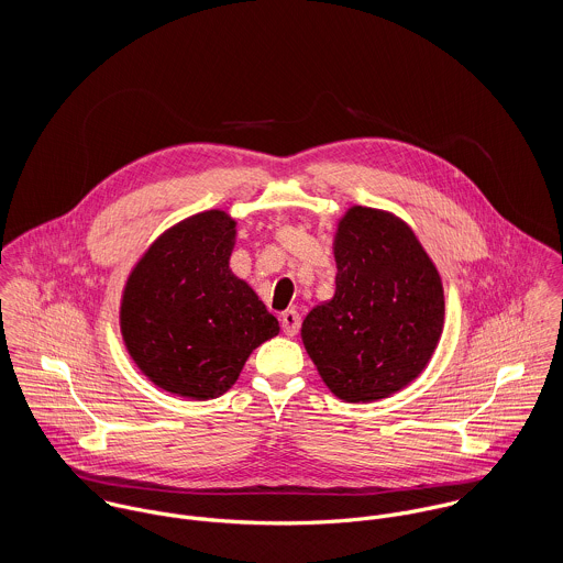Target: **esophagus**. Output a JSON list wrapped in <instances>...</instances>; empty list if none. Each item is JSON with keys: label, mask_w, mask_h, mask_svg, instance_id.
I'll list each match as a JSON object with an SVG mask.
<instances>
[{"label": "esophagus", "mask_w": 563, "mask_h": 563, "mask_svg": "<svg viewBox=\"0 0 563 563\" xmlns=\"http://www.w3.org/2000/svg\"><path fill=\"white\" fill-rule=\"evenodd\" d=\"M299 327H301V317H299V312H295V310H286L284 314H282V329H284V333L286 335H297V331H299Z\"/></svg>", "instance_id": "obj_1"}]
</instances>
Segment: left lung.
I'll use <instances>...</instances> for the list:
<instances>
[{
    "label": "left lung",
    "instance_id": "left-lung-1",
    "mask_svg": "<svg viewBox=\"0 0 563 563\" xmlns=\"http://www.w3.org/2000/svg\"><path fill=\"white\" fill-rule=\"evenodd\" d=\"M335 292L301 324L324 386L342 401L397 395L429 364L444 327V288L411 228L351 206L333 236Z\"/></svg>",
    "mask_w": 563,
    "mask_h": 563
}]
</instances>
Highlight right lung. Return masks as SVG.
Listing matches in <instances>:
<instances>
[{
  "instance_id": "add662e5",
  "label": "right lung",
  "mask_w": 563,
  "mask_h": 563,
  "mask_svg": "<svg viewBox=\"0 0 563 563\" xmlns=\"http://www.w3.org/2000/svg\"><path fill=\"white\" fill-rule=\"evenodd\" d=\"M234 244L236 221L225 210H206L164 230L125 279V349L168 395H225L253 349L279 333L255 290L232 273Z\"/></svg>"
}]
</instances>
